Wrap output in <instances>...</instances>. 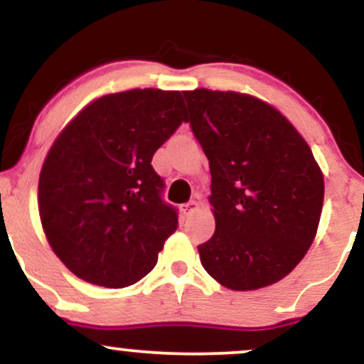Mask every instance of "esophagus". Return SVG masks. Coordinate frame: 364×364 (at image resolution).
I'll use <instances>...</instances> for the list:
<instances>
[{"label": "esophagus", "instance_id": "34e87169", "mask_svg": "<svg viewBox=\"0 0 364 364\" xmlns=\"http://www.w3.org/2000/svg\"><path fill=\"white\" fill-rule=\"evenodd\" d=\"M196 208H198V202H195V200H191V202H188L183 205V214H185L186 217H190L193 212H196Z\"/></svg>", "mask_w": 364, "mask_h": 364}]
</instances>
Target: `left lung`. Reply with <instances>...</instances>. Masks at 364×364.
<instances>
[{"instance_id": "1", "label": "left lung", "mask_w": 364, "mask_h": 364, "mask_svg": "<svg viewBox=\"0 0 364 364\" xmlns=\"http://www.w3.org/2000/svg\"><path fill=\"white\" fill-rule=\"evenodd\" d=\"M208 159L215 232L200 260L232 291L270 286L306 255L323 205L311 149L277 109L237 92H183Z\"/></svg>"}]
</instances>
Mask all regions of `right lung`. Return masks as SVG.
<instances>
[{"label": "right lung", "instance_id": "1", "mask_svg": "<svg viewBox=\"0 0 364 364\" xmlns=\"http://www.w3.org/2000/svg\"><path fill=\"white\" fill-rule=\"evenodd\" d=\"M181 92L133 89L90 102L49 149L39 215L53 252L95 286H132L176 231L156 150L186 121Z\"/></svg>", "mask_w": 364, "mask_h": 364}]
</instances>
